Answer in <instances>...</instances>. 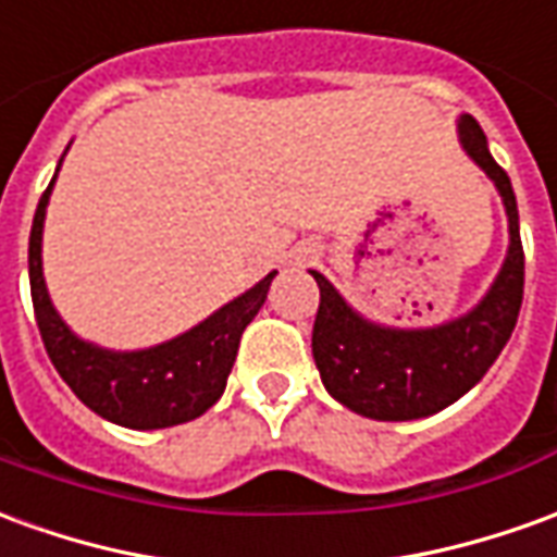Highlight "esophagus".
Masks as SVG:
<instances>
[{
    "label": "esophagus",
    "instance_id": "1",
    "mask_svg": "<svg viewBox=\"0 0 557 557\" xmlns=\"http://www.w3.org/2000/svg\"><path fill=\"white\" fill-rule=\"evenodd\" d=\"M298 259H301V262H313V259H317V247H301V250H298Z\"/></svg>",
    "mask_w": 557,
    "mask_h": 557
}]
</instances>
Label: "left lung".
Listing matches in <instances>:
<instances>
[{"label": "left lung", "mask_w": 557, "mask_h": 557, "mask_svg": "<svg viewBox=\"0 0 557 557\" xmlns=\"http://www.w3.org/2000/svg\"><path fill=\"white\" fill-rule=\"evenodd\" d=\"M458 141L495 184L507 211V259L480 305L441 325L395 329L361 317L329 280L310 271L319 286L313 361L322 386L346 410L368 419L410 422L441 413L485 376L519 319L524 252L516 193L507 171L488 153L485 132L470 114L458 116Z\"/></svg>", "instance_id": "left-lung-1"}]
</instances>
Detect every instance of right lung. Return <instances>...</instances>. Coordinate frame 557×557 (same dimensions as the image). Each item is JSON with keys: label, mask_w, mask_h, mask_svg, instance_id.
Wrapping results in <instances>:
<instances>
[{"label": "right lung", "mask_w": 557, "mask_h": 557, "mask_svg": "<svg viewBox=\"0 0 557 557\" xmlns=\"http://www.w3.org/2000/svg\"><path fill=\"white\" fill-rule=\"evenodd\" d=\"M53 184L57 174L35 208L33 232H29V289H33L35 322L53 368L92 413H99L114 425L157 431V428L184 425L208 413L225 392V380L238 356L240 334L265 305L271 280L277 271H271L252 289L232 298L205 322H198L189 332L177 334L165 344L147 346V349H108L84 341L57 313L41 268V235H45V213H48Z\"/></svg>", "instance_id": "1"}]
</instances>
